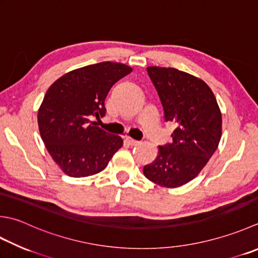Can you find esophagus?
<instances>
[{
  "label": "esophagus",
  "mask_w": 258,
  "mask_h": 258,
  "mask_svg": "<svg viewBox=\"0 0 258 258\" xmlns=\"http://www.w3.org/2000/svg\"><path fill=\"white\" fill-rule=\"evenodd\" d=\"M125 140H126V142H127L130 145H138L140 142L139 141H136V140H134V139H132V138H130V136H126L125 138Z\"/></svg>",
  "instance_id": "esophagus-1"
}]
</instances>
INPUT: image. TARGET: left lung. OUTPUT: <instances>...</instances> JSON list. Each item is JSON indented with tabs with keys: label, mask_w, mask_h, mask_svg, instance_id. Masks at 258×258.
<instances>
[{
	"label": "left lung",
	"mask_w": 258,
	"mask_h": 258,
	"mask_svg": "<svg viewBox=\"0 0 258 258\" xmlns=\"http://www.w3.org/2000/svg\"><path fill=\"white\" fill-rule=\"evenodd\" d=\"M163 106L165 122L175 128L172 142L159 146V155L144 166L152 182L176 188L196 178L218 148L221 113L214 93L203 80L175 68L148 67Z\"/></svg>",
	"instance_id": "obj_1"
}]
</instances>
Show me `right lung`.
Instances as JSON below:
<instances>
[{
    "label": "right lung",
    "mask_w": 258,
    "mask_h": 258,
    "mask_svg": "<svg viewBox=\"0 0 258 258\" xmlns=\"http://www.w3.org/2000/svg\"><path fill=\"white\" fill-rule=\"evenodd\" d=\"M131 72L118 62L89 64L63 75L47 90L38 112L40 135L67 175L82 178L100 172L122 148L118 135L96 126L92 118L105 116L109 89Z\"/></svg>",
    "instance_id": "obj_1"
}]
</instances>
